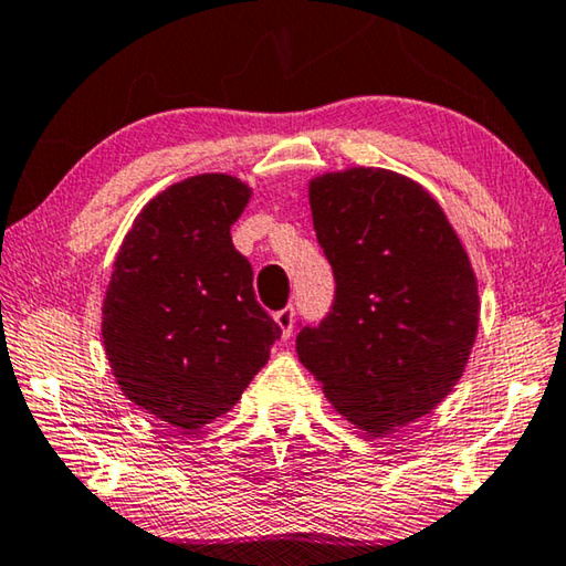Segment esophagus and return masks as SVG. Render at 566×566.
Instances as JSON below:
<instances>
[{
  "label": "esophagus",
  "instance_id": "34e87169",
  "mask_svg": "<svg viewBox=\"0 0 566 566\" xmlns=\"http://www.w3.org/2000/svg\"><path fill=\"white\" fill-rule=\"evenodd\" d=\"M274 322H276V325H280L282 337H290L292 335V327H294V307H292V304H290V307H284V310L276 312Z\"/></svg>",
  "mask_w": 566,
  "mask_h": 566
}]
</instances>
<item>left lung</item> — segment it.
<instances>
[{"label": "left lung", "mask_w": 566, "mask_h": 566, "mask_svg": "<svg viewBox=\"0 0 566 566\" xmlns=\"http://www.w3.org/2000/svg\"><path fill=\"white\" fill-rule=\"evenodd\" d=\"M335 302L297 335L300 363L349 423L370 436L436 410L461 380L479 332V282L433 196L388 168L310 181Z\"/></svg>", "instance_id": "1"}]
</instances>
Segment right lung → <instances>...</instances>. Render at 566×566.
Returning <instances> with one entry per match:
<instances>
[{"label":"right lung","instance_id":"1","mask_svg":"<svg viewBox=\"0 0 566 566\" xmlns=\"http://www.w3.org/2000/svg\"><path fill=\"white\" fill-rule=\"evenodd\" d=\"M249 199L237 176L184 178L143 206L113 262L107 363L125 398L174 428L227 416L282 335L231 244Z\"/></svg>","mask_w":566,"mask_h":566}]
</instances>
